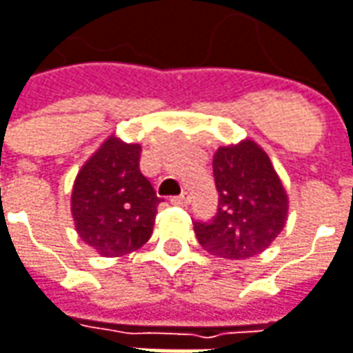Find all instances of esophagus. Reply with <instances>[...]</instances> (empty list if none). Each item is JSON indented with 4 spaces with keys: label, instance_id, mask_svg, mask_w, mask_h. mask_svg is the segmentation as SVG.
<instances>
[{
    "label": "esophagus",
    "instance_id": "obj_1",
    "mask_svg": "<svg viewBox=\"0 0 353 353\" xmlns=\"http://www.w3.org/2000/svg\"><path fill=\"white\" fill-rule=\"evenodd\" d=\"M172 203H174V205H188V203H190V196H188V194L174 196L172 197Z\"/></svg>",
    "mask_w": 353,
    "mask_h": 353
}]
</instances>
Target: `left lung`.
<instances>
[{
	"mask_svg": "<svg viewBox=\"0 0 353 353\" xmlns=\"http://www.w3.org/2000/svg\"><path fill=\"white\" fill-rule=\"evenodd\" d=\"M218 212L194 221L197 241L228 259L258 256L278 238L288 218V196L268 154L245 139L214 156Z\"/></svg>",
	"mask_w": 353,
	"mask_h": 353,
	"instance_id": "1",
	"label": "left lung"
}]
</instances>
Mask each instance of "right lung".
Instances as JSON below:
<instances>
[{"instance_id":"right-lung-1","label":"right lung","mask_w":353,"mask_h":353,"mask_svg":"<svg viewBox=\"0 0 353 353\" xmlns=\"http://www.w3.org/2000/svg\"><path fill=\"white\" fill-rule=\"evenodd\" d=\"M139 159V143L110 137L75 177V230L101 256H125L152 238L157 205L163 199L141 174Z\"/></svg>"}]
</instances>
